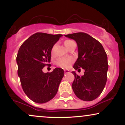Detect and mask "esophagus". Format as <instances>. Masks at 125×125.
I'll use <instances>...</instances> for the list:
<instances>
[{
    "label": "esophagus",
    "mask_w": 125,
    "mask_h": 125,
    "mask_svg": "<svg viewBox=\"0 0 125 125\" xmlns=\"http://www.w3.org/2000/svg\"><path fill=\"white\" fill-rule=\"evenodd\" d=\"M64 73L65 74H67V73H70L69 71H68V70H64Z\"/></svg>",
    "instance_id": "1"
}]
</instances>
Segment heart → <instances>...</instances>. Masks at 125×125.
I'll return each instance as SVG.
<instances>
[{"label":"heart","instance_id":"heart-1","mask_svg":"<svg viewBox=\"0 0 125 125\" xmlns=\"http://www.w3.org/2000/svg\"><path fill=\"white\" fill-rule=\"evenodd\" d=\"M74 43V42L72 40H66V41H64V44L65 45V46L67 48H68L72 44ZM55 46L54 45L53 46L52 49L51 53L52 54H53L54 53V48H55ZM73 62V59L71 58H59L58 59V60L56 61V64L59 66L64 67V68H68L69 67L71 66V64Z\"/></svg>","mask_w":125,"mask_h":125}]
</instances>
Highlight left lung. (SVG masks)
Listing matches in <instances>:
<instances>
[{"mask_svg":"<svg viewBox=\"0 0 125 125\" xmlns=\"http://www.w3.org/2000/svg\"><path fill=\"white\" fill-rule=\"evenodd\" d=\"M77 43L78 58L74 63L75 70H84V75L74 76L72 87L76 96L84 101H92L101 94L105 86L108 70L107 57L99 41L83 32L64 35Z\"/></svg>","mask_w":125,"mask_h":125,"instance_id":"obj_1","label":"left lung"}]
</instances>
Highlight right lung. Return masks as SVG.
Instances as JSON below:
<instances>
[{
  "instance_id": "right-lung-1",
  "label": "right lung",
  "mask_w": 125,
  "mask_h": 125,
  "mask_svg": "<svg viewBox=\"0 0 125 125\" xmlns=\"http://www.w3.org/2000/svg\"><path fill=\"white\" fill-rule=\"evenodd\" d=\"M62 36L36 33L23 43L16 57L18 74L24 92L32 101L44 104L52 99L64 76L62 69L56 67L50 73L42 69L51 62L53 46Z\"/></svg>"
}]
</instances>
